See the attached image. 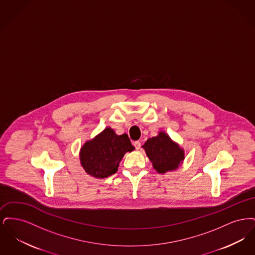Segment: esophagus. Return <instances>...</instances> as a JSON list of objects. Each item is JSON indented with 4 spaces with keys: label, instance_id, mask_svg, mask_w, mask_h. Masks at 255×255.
<instances>
[{
    "label": "esophagus",
    "instance_id": "34e87169",
    "mask_svg": "<svg viewBox=\"0 0 255 255\" xmlns=\"http://www.w3.org/2000/svg\"><path fill=\"white\" fill-rule=\"evenodd\" d=\"M133 146L135 147V149H136V150H138V149L140 148V146H141V143H140V141H138V140H135V141L133 142Z\"/></svg>",
    "mask_w": 255,
    "mask_h": 255
}]
</instances>
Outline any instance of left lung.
Here are the masks:
<instances>
[{"mask_svg": "<svg viewBox=\"0 0 255 255\" xmlns=\"http://www.w3.org/2000/svg\"><path fill=\"white\" fill-rule=\"evenodd\" d=\"M146 154L158 173L177 169L184 158L183 150L174 143L169 136L160 132L157 136L147 139L144 145Z\"/></svg>", "mask_w": 255, "mask_h": 255, "instance_id": "1", "label": "left lung"}]
</instances>
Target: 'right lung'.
<instances>
[{
  "mask_svg": "<svg viewBox=\"0 0 255 255\" xmlns=\"http://www.w3.org/2000/svg\"><path fill=\"white\" fill-rule=\"evenodd\" d=\"M133 149L126 133L118 135L111 128H106L81 148V164L89 175L107 178L118 171L124 154Z\"/></svg>",
  "mask_w": 255,
  "mask_h": 255,
  "instance_id": "obj_1",
  "label": "right lung"
}]
</instances>
